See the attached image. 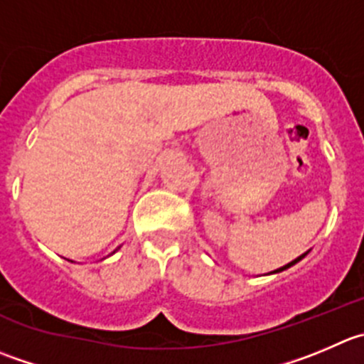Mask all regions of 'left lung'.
<instances>
[{"instance_id":"left-lung-1","label":"left lung","mask_w":364,"mask_h":364,"mask_svg":"<svg viewBox=\"0 0 364 364\" xmlns=\"http://www.w3.org/2000/svg\"><path fill=\"white\" fill-rule=\"evenodd\" d=\"M306 255H307V252H306V254H302V255H300V257H296V259H295V261L288 262V264H286V266H282V268L275 269V272H272V273H279V272H284V269H288V268H291V266H293V264H296V262H299V261H302V259H304V257H306Z\"/></svg>"}]
</instances>
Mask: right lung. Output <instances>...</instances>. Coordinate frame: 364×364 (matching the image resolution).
Returning <instances> with one entry per match:
<instances>
[{
	"label": "right lung",
	"mask_w": 364,
	"mask_h": 364,
	"mask_svg": "<svg viewBox=\"0 0 364 364\" xmlns=\"http://www.w3.org/2000/svg\"><path fill=\"white\" fill-rule=\"evenodd\" d=\"M114 252H116V250H114Z\"/></svg>",
	"instance_id": "1"
}]
</instances>
